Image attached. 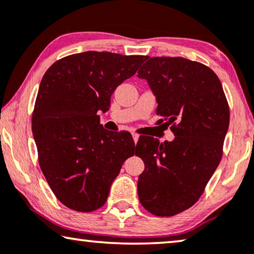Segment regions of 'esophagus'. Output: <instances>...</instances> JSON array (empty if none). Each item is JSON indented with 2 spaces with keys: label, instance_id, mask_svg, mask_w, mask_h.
<instances>
[{
  "label": "esophagus",
  "instance_id": "obj_1",
  "mask_svg": "<svg viewBox=\"0 0 254 254\" xmlns=\"http://www.w3.org/2000/svg\"><path fill=\"white\" fill-rule=\"evenodd\" d=\"M132 138H133V141H134V144H137L138 139H139V134H137V133H132Z\"/></svg>",
  "mask_w": 254,
  "mask_h": 254
}]
</instances>
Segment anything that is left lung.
I'll list each match as a JSON object with an SVG mask.
<instances>
[{
	"label": "left lung",
	"mask_w": 254,
	"mask_h": 254,
	"mask_svg": "<svg viewBox=\"0 0 254 254\" xmlns=\"http://www.w3.org/2000/svg\"><path fill=\"white\" fill-rule=\"evenodd\" d=\"M138 70L157 100V114L172 125V141L140 138L136 155L145 170L138 197L155 216H174L200 198L222 159L230 111L218 76L181 57H147ZM162 121V120H161Z\"/></svg>",
	"instance_id": "8db88e82"
}]
</instances>
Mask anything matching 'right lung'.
Segmentation results:
<instances>
[{
    "label": "right lung",
    "mask_w": 254,
    "mask_h": 254,
    "mask_svg": "<svg viewBox=\"0 0 254 254\" xmlns=\"http://www.w3.org/2000/svg\"><path fill=\"white\" fill-rule=\"evenodd\" d=\"M144 58L88 51L58 60L44 74L32 114L33 138L47 184L72 210L102 207L123 162L134 154L132 136L106 130L97 114L108 111L115 89Z\"/></svg>",
    "instance_id": "right-lung-1"
}]
</instances>
